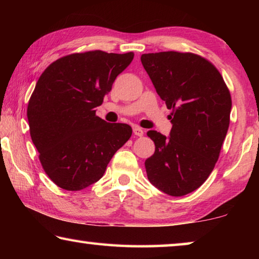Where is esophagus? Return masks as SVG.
<instances>
[{
  "label": "esophagus",
  "instance_id": "esophagus-1",
  "mask_svg": "<svg viewBox=\"0 0 259 259\" xmlns=\"http://www.w3.org/2000/svg\"><path fill=\"white\" fill-rule=\"evenodd\" d=\"M134 134H135V136L142 137V136L144 135V130L142 128H139V126H134Z\"/></svg>",
  "mask_w": 259,
  "mask_h": 259
}]
</instances>
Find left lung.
I'll return each instance as SVG.
<instances>
[{
    "mask_svg": "<svg viewBox=\"0 0 259 259\" xmlns=\"http://www.w3.org/2000/svg\"><path fill=\"white\" fill-rule=\"evenodd\" d=\"M140 60L172 109L169 137L147 133L155 144L145 161L148 181L168 195H186L207 181L218 160L230 125V91L217 68L198 55L165 51L144 54Z\"/></svg>",
    "mask_w": 259,
    "mask_h": 259,
    "instance_id": "left-lung-1",
    "label": "left lung"
}]
</instances>
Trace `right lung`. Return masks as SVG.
I'll return each instance as SVG.
<instances>
[{
  "mask_svg": "<svg viewBox=\"0 0 259 259\" xmlns=\"http://www.w3.org/2000/svg\"><path fill=\"white\" fill-rule=\"evenodd\" d=\"M133 59L134 52L73 54L54 61L38 78L27 107L29 133L57 186L80 191L98 182L131 137L130 125L107 123L96 107Z\"/></svg>",
  "mask_w": 259,
  "mask_h": 259,
  "instance_id": "obj_1",
  "label": "right lung"
}]
</instances>
